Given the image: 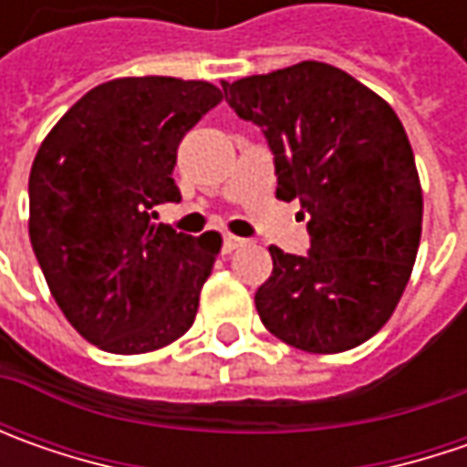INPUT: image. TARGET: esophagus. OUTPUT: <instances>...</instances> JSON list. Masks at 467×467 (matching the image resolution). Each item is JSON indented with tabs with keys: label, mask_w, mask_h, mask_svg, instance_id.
I'll use <instances>...</instances> for the list:
<instances>
[{
	"label": "esophagus",
	"mask_w": 467,
	"mask_h": 467,
	"mask_svg": "<svg viewBox=\"0 0 467 467\" xmlns=\"http://www.w3.org/2000/svg\"><path fill=\"white\" fill-rule=\"evenodd\" d=\"M244 244H246V239H242V236H234V234H225L223 236L225 252H234V249H239V246H244Z\"/></svg>",
	"instance_id": "1"
}]
</instances>
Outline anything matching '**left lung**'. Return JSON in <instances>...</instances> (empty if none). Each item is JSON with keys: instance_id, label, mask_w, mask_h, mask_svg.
I'll list each match as a JSON object with an SVG mask.
<instances>
[{"instance_id": "8db88e82", "label": "left lung", "mask_w": 467, "mask_h": 467, "mask_svg": "<svg viewBox=\"0 0 467 467\" xmlns=\"http://www.w3.org/2000/svg\"><path fill=\"white\" fill-rule=\"evenodd\" d=\"M221 85L228 106L265 130L275 194L298 197L309 215L306 257L270 246L273 273L254 294L262 325L322 356L367 343L395 312L421 242L423 192L400 119L325 62Z\"/></svg>"}]
</instances>
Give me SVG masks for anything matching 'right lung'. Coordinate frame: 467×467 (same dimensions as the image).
I'll list each match as a JSON object with an SVG mask.
<instances>
[{
	"instance_id": "right-lung-1",
	"label": "right lung",
	"mask_w": 467,
	"mask_h": 467,
	"mask_svg": "<svg viewBox=\"0 0 467 467\" xmlns=\"http://www.w3.org/2000/svg\"><path fill=\"white\" fill-rule=\"evenodd\" d=\"M223 100L205 80L119 78L88 90L44 137L27 182V234L67 322L100 350L166 348L192 327L221 234H176L182 137Z\"/></svg>"
}]
</instances>
